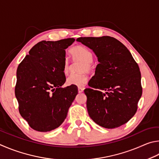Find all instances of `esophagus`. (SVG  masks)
<instances>
[{"instance_id":"obj_1","label":"esophagus","mask_w":159,"mask_h":159,"mask_svg":"<svg viewBox=\"0 0 159 159\" xmlns=\"http://www.w3.org/2000/svg\"><path fill=\"white\" fill-rule=\"evenodd\" d=\"M83 91H84V88H82V87L78 88V92L79 93H82Z\"/></svg>"}]
</instances>
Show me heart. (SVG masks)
<instances>
[{
    "mask_svg": "<svg viewBox=\"0 0 159 159\" xmlns=\"http://www.w3.org/2000/svg\"><path fill=\"white\" fill-rule=\"evenodd\" d=\"M70 54L75 61H81L83 62L82 72H91L93 70V54L89 50L82 46H75L70 49ZM71 65L68 58H66L63 63V70L65 74H68L70 70ZM88 81L87 74H72L67 78L66 83L69 86L83 87Z\"/></svg>",
    "mask_w": 159,
    "mask_h": 159,
    "instance_id": "1",
    "label": "heart"
}]
</instances>
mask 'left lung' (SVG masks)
Listing matches in <instances>:
<instances>
[{
  "instance_id": "left-lung-1",
  "label": "left lung",
  "mask_w": 159,
  "mask_h": 159,
  "mask_svg": "<svg viewBox=\"0 0 159 159\" xmlns=\"http://www.w3.org/2000/svg\"><path fill=\"white\" fill-rule=\"evenodd\" d=\"M92 49L99 63L84 89L89 115L99 126L115 129L127 123L138 109L143 92L141 73L129 50L110 36L76 40Z\"/></svg>"
}]
</instances>
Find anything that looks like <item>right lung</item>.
<instances>
[{"mask_svg": "<svg viewBox=\"0 0 159 159\" xmlns=\"http://www.w3.org/2000/svg\"><path fill=\"white\" fill-rule=\"evenodd\" d=\"M75 38L41 41L33 46L16 70L15 96L21 116L33 129L47 132L60 126L78 93L66 82V49Z\"/></svg>", "mask_w": 159, "mask_h": 159, "instance_id": "1", "label": "right lung"}]
</instances>
